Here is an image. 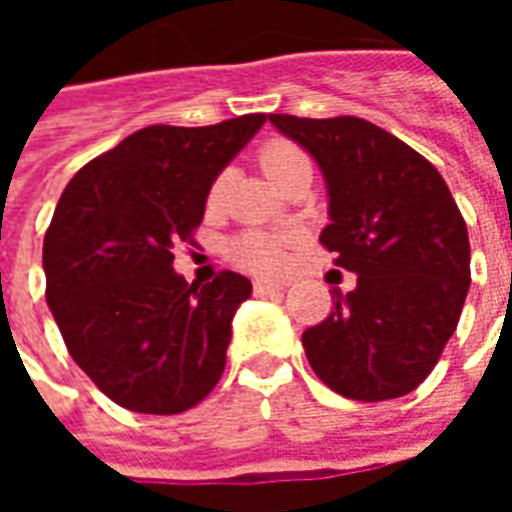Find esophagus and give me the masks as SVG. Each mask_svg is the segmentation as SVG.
<instances>
[{
    "label": "esophagus",
    "mask_w": 512,
    "mask_h": 512,
    "mask_svg": "<svg viewBox=\"0 0 512 512\" xmlns=\"http://www.w3.org/2000/svg\"><path fill=\"white\" fill-rule=\"evenodd\" d=\"M285 290V282H266V279H257L255 293L257 296H268V293H282Z\"/></svg>",
    "instance_id": "34e87169"
}]
</instances>
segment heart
Listing matches in <instances>:
<instances>
[{
  "label": "heart",
  "mask_w": 512,
  "mask_h": 512,
  "mask_svg": "<svg viewBox=\"0 0 512 512\" xmlns=\"http://www.w3.org/2000/svg\"><path fill=\"white\" fill-rule=\"evenodd\" d=\"M307 164V156L301 153L299 147L290 145V142H268L263 150H260V167L268 175V180L277 186L279 180L288 175L290 169ZM224 183L227 178H216V183L211 186V194H208V205H216L222 200ZM288 244L290 235H271V233H244L233 244V255L238 257V263L255 268V271H279L288 260Z\"/></svg>",
  "instance_id": "obj_1"
}]
</instances>
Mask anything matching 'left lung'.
<instances>
[{
	"label": "left lung",
	"mask_w": 512,
	"mask_h": 512,
	"mask_svg": "<svg viewBox=\"0 0 512 512\" xmlns=\"http://www.w3.org/2000/svg\"><path fill=\"white\" fill-rule=\"evenodd\" d=\"M321 167L329 224L321 244L356 274L332 315L301 334L315 376L351 400H392L439 362L469 293V233L447 183L362 117L268 115Z\"/></svg>",
	"instance_id": "obj_1"
}]
</instances>
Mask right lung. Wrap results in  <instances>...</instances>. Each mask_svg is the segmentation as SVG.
<instances>
[{
  "label": "right lung",
  "instance_id": "1",
  "mask_svg": "<svg viewBox=\"0 0 512 512\" xmlns=\"http://www.w3.org/2000/svg\"><path fill=\"white\" fill-rule=\"evenodd\" d=\"M266 115L147 126L84 164L43 238L46 301L73 362L117 406L180 414L219 384L252 282H186L172 249L202 222L213 180Z\"/></svg>",
  "mask_w": 512,
  "mask_h": 512
}]
</instances>
